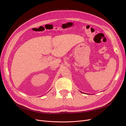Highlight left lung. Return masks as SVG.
<instances>
[{
    "mask_svg": "<svg viewBox=\"0 0 126 126\" xmlns=\"http://www.w3.org/2000/svg\"><path fill=\"white\" fill-rule=\"evenodd\" d=\"M80 92H81V91H80Z\"/></svg>",
    "mask_w": 126,
    "mask_h": 126,
    "instance_id": "left-lung-1",
    "label": "left lung"
}]
</instances>
